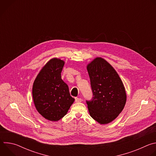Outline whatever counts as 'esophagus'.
I'll use <instances>...</instances> for the list:
<instances>
[{
  "mask_svg": "<svg viewBox=\"0 0 156 156\" xmlns=\"http://www.w3.org/2000/svg\"><path fill=\"white\" fill-rule=\"evenodd\" d=\"M81 101H82V100H81V98H75V102H76V103H80V102H81Z\"/></svg>",
  "mask_w": 156,
  "mask_h": 156,
  "instance_id": "1",
  "label": "esophagus"
}]
</instances>
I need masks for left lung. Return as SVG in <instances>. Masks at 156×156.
<instances>
[{
  "label": "left lung",
  "mask_w": 156,
  "mask_h": 156,
  "mask_svg": "<svg viewBox=\"0 0 156 156\" xmlns=\"http://www.w3.org/2000/svg\"><path fill=\"white\" fill-rule=\"evenodd\" d=\"M93 93L86 101L91 117L101 125L114 120L122 112L126 93L119 74L104 58L97 57L86 65Z\"/></svg>",
  "instance_id": "left-lung-1"
}]
</instances>
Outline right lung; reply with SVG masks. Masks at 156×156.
I'll list each match as a JSON object with an SVG mask.
<instances>
[{
  "instance_id": "1",
  "label": "right lung",
  "mask_w": 156,
  "mask_h": 156,
  "mask_svg": "<svg viewBox=\"0 0 156 156\" xmlns=\"http://www.w3.org/2000/svg\"><path fill=\"white\" fill-rule=\"evenodd\" d=\"M65 61L52 58L41 69L35 78L33 99L37 112L48 120L57 122L67 114L75 101L68 85L62 79Z\"/></svg>"
}]
</instances>
